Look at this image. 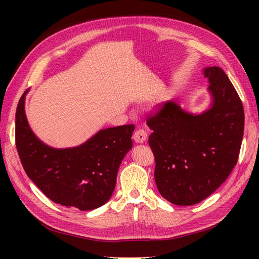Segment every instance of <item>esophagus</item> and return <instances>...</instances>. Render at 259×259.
<instances>
[{
    "label": "esophagus",
    "mask_w": 259,
    "mask_h": 259,
    "mask_svg": "<svg viewBox=\"0 0 259 259\" xmlns=\"http://www.w3.org/2000/svg\"><path fill=\"white\" fill-rule=\"evenodd\" d=\"M133 138H134V140L136 143L138 144H143L146 142L147 139V132L143 128H139V130H136L134 132V134H133Z\"/></svg>",
    "instance_id": "obj_1"
}]
</instances>
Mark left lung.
<instances>
[{
	"label": "left lung",
	"mask_w": 259,
	"mask_h": 259,
	"mask_svg": "<svg viewBox=\"0 0 259 259\" xmlns=\"http://www.w3.org/2000/svg\"><path fill=\"white\" fill-rule=\"evenodd\" d=\"M204 76L213 98L207 111L193 115L167 101L147 119L156 187L176 205L197 204L213 193L230 175L241 149L244 110L236 89L219 67L206 68Z\"/></svg>",
	"instance_id": "left-lung-1"
}]
</instances>
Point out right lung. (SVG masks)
<instances>
[{
  "label": "right lung",
  "mask_w": 259,
  "mask_h": 259,
  "mask_svg": "<svg viewBox=\"0 0 259 259\" xmlns=\"http://www.w3.org/2000/svg\"><path fill=\"white\" fill-rule=\"evenodd\" d=\"M22 94L16 110L15 140L23 169L46 197L66 207L97 208L110 199L120 164L133 146L134 124L99 131L70 149L44 145L30 130Z\"/></svg>",
  "instance_id": "add662e5"
}]
</instances>
